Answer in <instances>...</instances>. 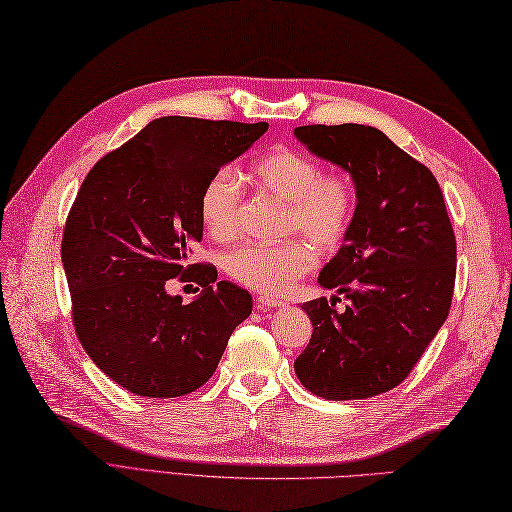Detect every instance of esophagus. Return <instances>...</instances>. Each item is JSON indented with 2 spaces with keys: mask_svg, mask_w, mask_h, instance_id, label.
Listing matches in <instances>:
<instances>
[{
  "mask_svg": "<svg viewBox=\"0 0 512 512\" xmlns=\"http://www.w3.org/2000/svg\"><path fill=\"white\" fill-rule=\"evenodd\" d=\"M280 306H284V302L278 297H269V295L256 297V308L258 310H271V308H280Z\"/></svg>",
  "mask_w": 512,
  "mask_h": 512,
  "instance_id": "34e87169",
  "label": "esophagus"
}]
</instances>
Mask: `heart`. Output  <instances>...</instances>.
<instances>
[{
  "label": "heart",
  "mask_w": 512,
  "mask_h": 512,
  "mask_svg": "<svg viewBox=\"0 0 512 512\" xmlns=\"http://www.w3.org/2000/svg\"><path fill=\"white\" fill-rule=\"evenodd\" d=\"M254 180L289 202L286 230L302 232L319 249H334L345 239L356 210L354 182L345 173H323L321 162L306 152L278 147L258 158ZM243 189L234 169H217L199 193V219L217 241H230L241 226ZM317 249L306 239L249 243L223 260L228 276L256 293H282L315 267Z\"/></svg>",
  "instance_id": "heart-1"
}]
</instances>
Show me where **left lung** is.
<instances>
[{
	"label": "left lung",
	"instance_id": "obj_1",
	"mask_svg": "<svg viewBox=\"0 0 512 512\" xmlns=\"http://www.w3.org/2000/svg\"><path fill=\"white\" fill-rule=\"evenodd\" d=\"M295 136L350 173L356 189L352 226L319 273L336 295L302 306L313 336L295 373L326 400L386 393L413 371L452 306L456 239L441 186L378 128L299 126ZM339 294L343 314L333 308Z\"/></svg>",
	"mask_w": 512,
	"mask_h": 512
}]
</instances>
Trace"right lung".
Here are the masks:
<instances>
[{
    "label": "right lung",
    "mask_w": 512,
    "mask_h": 512,
    "mask_svg": "<svg viewBox=\"0 0 512 512\" xmlns=\"http://www.w3.org/2000/svg\"><path fill=\"white\" fill-rule=\"evenodd\" d=\"M269 123L160 117L84 178L62 234L73 326L93 363L143 397H180L213 376L252 295L210 265H186L202 241L199 193ZM171 277L205 291L166 293Z\"/></svg>",
    "instance_id": "add662e5"
}]
</instances>
